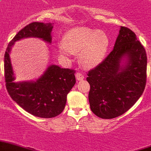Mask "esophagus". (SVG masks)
<instances>
[{"mask_svg":"<svg viewBox=\"0 0 151 151\" xmlns=\"http://www.w3.org/2000/svg\"><path fill=\"white\" fill-rule=\"evenodd\" d=\"M76 79L78 81H81V80H83L84 78V75L82 74L81 73H80V72H78V73H76Z\"/></svg>","mask_w":151,"mask_h":151,"instance_id":"1","label":"esophagus"}]
</instances>
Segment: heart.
Instances as JSON below:
<instances>
[{
    "mask_svg": "<svg viewBox=\"0 0 151 151\" xmlns=\"http://www.w3.org/2000/svg\"><path fill=\"white\" fill-rule=\"evenodd\" d=\"M109 45L105 32L86 27H78L68 31L63 36L62 54L65 50L79 55V62L83 67L93 68L103 60Z\"/></svg>",
    "mask_w": 151,
    "mask_h": 151,
    "instance_id": "heart-1",
    "label": "heart"
}]
</instances>
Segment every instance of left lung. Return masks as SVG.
<instances>
[{"instance_id":"1","label":"left lung","mask_w":151,"mask_h":151,"mask_svg":"<svg viewBox=\"0 0 151 151\" xmlns=\"http://www.w3.org/2000/svg\"><path fill=\"white\" fill-rule=\"evenodd\" d=\"M147 58L131 29L121 27L113 50L88 71V101L92 111L102 119H113L129 110L144 91Z\"/></svg>"}]
</instances>
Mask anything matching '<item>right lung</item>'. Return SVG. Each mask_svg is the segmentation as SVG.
Masks as SVG:
<instances>
[{"label":"right lung","mask_w":151,"mask_h":151,"mask_svg":"<svg viewBox=\"0 0 151 151\" xmlns=\"http://www.w3.org/2000/svg\"><path fill=\"white\" fill-rule=\"evenodd\" d=\"M52 28L50 23H31L15 35L4 54V78L8 93L24 110L41 118H52L63 112L67 94L75 85V71L50 65L35 81L14 82L9 52L15 42L24 38H40L50 43Z\"/></svg>","instance_id":"right-lung-1"}]
</instances>
